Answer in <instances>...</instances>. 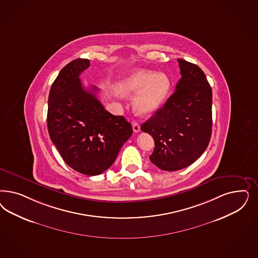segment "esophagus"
I'll list each match as a JSON object with an SVG mask.
<instances>
[{"label":"esophagus","instance_id":"1","mask_svg":"<svg viewBox=\"0 0 258 258\" xmlns=\"http://www.w3.org/2000/svg\"><path fill=\"white\" fill-rule=\"evenodd\" d=\"M132 126H133V131L135 133H139L141 131V126L139 124V122H137L136 120H134Z\"/></svg>","mask_w":258,"mask_h":258}]
</instances>
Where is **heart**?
I'll use <instances>...</instances> for the list:
<instances>
[{"instance_id":"1","label":"heart","mask_w":258,"mask_h":258,"mask_svg":"<svg viewBox=\"0 0 258 258\" xmlns=\"http://www.w3.org/2000/svg\"><path fill=\"white\" fill-rule=\"evenodd\" d=\"M171 89V82L165 74L141 70L120 81L116 91L124 96H136L135 111L142 116H149L161 107Z\"/></svg>"}]
</instances>
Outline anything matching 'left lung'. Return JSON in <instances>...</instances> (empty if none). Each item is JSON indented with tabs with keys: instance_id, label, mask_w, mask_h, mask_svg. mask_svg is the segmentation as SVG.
Here are the masks:
<instances>
[{
	"instance_id": "8db88e82",
	"label": "left lung",
	"mask_w": 258,
	"mask_h": 258,
	"mask_svg": "<svg viewBox=\"0 0 258 258\" xmlns=\"http://www.w3.org/2000/svg\"><path fill=\"white\" fill-rule=\"evenodd\" d=\"M181 79L163 107L142 123L155 148L150 160L163 171L191 165L207 148L212 135V88L201 68L177 59Z\"/></svg>"
}]
</instances>
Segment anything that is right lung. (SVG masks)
<instances>
[{"label":"right lung","mask_w":258,"mask_h":258,"mask_svg":"<svg viewBox=\"0 0 258 258\" xmlns=\"http://www.w3.org/2000/svg\"><path fill=\"white\" fill-rule=\"evenodd\" d=\"M89 66V59L77 58L59 71L50 89L47 128L68 166L97 175L115 162L133 129L124 116L105 110L96 97L97 87H83L80 75Z\"/></svg>","instance_id":"1"}]
</instances>
